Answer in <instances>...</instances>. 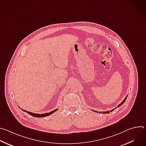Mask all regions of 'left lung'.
<instances>
[{
  "label": "left lung",
  "instance_id": "obj_1",
  "mask_svg": "<svg viewBox=\"0 0 146 146\" xmlns=\"http://www.w3.org/2000/svg\"><path fill=\"white\" fill-rule=\"evenodd\" d=\"M127 97H128V96L127 95V96L125 97V99L123 100V101L119 104V105H118V106H117V107H116V108H115L114 109H112L111 110H110V111H102V112H100V111H96V110H92V111H94V112H96V113H103V114H109V113H110V112H111V111H114V109H117V108H118V107H120L122 105V104L125 102V100H127Z\"/></svg>",
  "mask_w": 146,
  "mask_h": 146
}]
</instances>
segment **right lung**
Here are the masks:
<instances>
[{
    "label": "right lung",
    "instance_id": "1",
    "mask_svg": "<svg viewBox=\"0 0 146 146\" xmlns=\"http://www.w3.org/2000/svg\"><path fill=\"white\" fill-rule=\"evenodd\" d=\"M19 108V106H18ZM21 110H23L24 111L28 113L29 114H30L31 115L33 116V117H47V116H48L51 114H52V113H54V112H55L56 111H57L58 109H56L54 110H52V111H50L49 113H44V114H37V113H31V112H29V111H26L25 110H23V109H21Z\"/></svg>",
    "mask_w": 146,
    "mask_h": 146
}]
</instances>
